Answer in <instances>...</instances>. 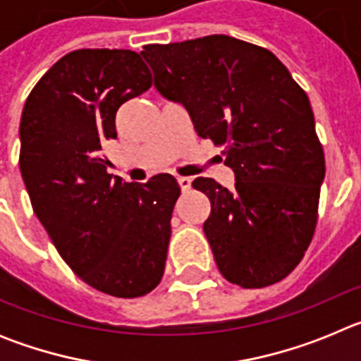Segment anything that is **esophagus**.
I'll return each instance as SVG.
<instances>
[{
	"label": "esophagus",
	"mask_w": 361,
	"mask_h": 361,
	"mask_svg": "<svg viewBox=\"0 0 361 361\" xmlns=\"http://www.w3.org/2000/svg\"><path fill=\"white\" fill-rule=\"evenodd\" d=\"M177 183L180 186V190L188 191L191 188V178L190 177H177Z\"/></svg>",
	"instance_id": "34e87169"
}]
</instances>
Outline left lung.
<instances>
[{
	"label": "left lung",
	"mask_w": 361,
	"mask_h": 361,
	"mask_svg": "<svg viewBox=\"0 0 361 361\" xmlns=\"http://www.w3.org/2000/svg\"><path fill=\"white\" fill-rule=\"evenodd\" d=\"M141 56L159 94L224 146L235 173L233 190L193 180L212 202L204 233L222 276L245 289L286 279L311 244L325 177L307 94L275 54L222 34L146 44Z\"/></svg>",
	"instance_id": "1"
}]
</instances>
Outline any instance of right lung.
I'll return each mask as SVG.
<instances>
[{
    "label": "right lung",
    "mask_w": 361,
    "mask_h": 361,
    "mask_svg": "<svg viewBox=\"0 0 361 361\" xmlns=\"http://www.w3.org/2000/svg\"><path fill=\"white\" fill-rule=\"evenodd\" d=\"M152 86L132 50L82 49L61 57L27 97L19 170L34 213L81 280L117 298L159 286L180 188L171 175L145 184L106 171L121 104Z\"/></svg>",
    "instance_id": "1"
}]
</instances>
